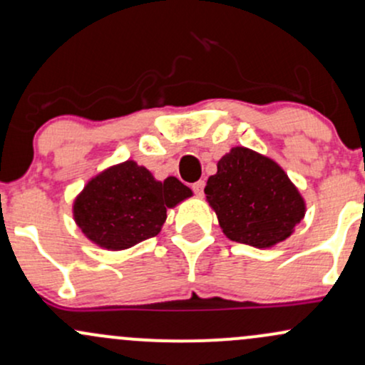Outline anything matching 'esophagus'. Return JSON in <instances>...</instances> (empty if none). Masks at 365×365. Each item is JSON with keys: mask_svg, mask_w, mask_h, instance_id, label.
<instances>
[{"mask_svg": "<svg viewBox=\"0 0 365 365\" xmlns=\"http://www.w3.org/2000/svg\"><path fill=\"white\" fill-rule=\"evenodd\" d=\"M204 185H206V183H204V180H199V182H195L194 185H192V190L195 192L197 197H202V194H204Z\"/></svg>", "mask_w": 365, "mask_h": 365, "instance_id": "34e87169", "label": "esophagus"}]
</instances>
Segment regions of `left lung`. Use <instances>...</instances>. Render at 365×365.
Wrapping results in <instances>:
<instances>
[{"instance_id": "8db88e82", "label": "left lung", "mask_w": 365, "mask_h": 365, "mask_svg": "<svg viewBox=\"0 0 365 365\" xmlns=\"http://www.w3.org/2000/svg\"><path fill=\"white\" fill-rule=\"evenodd\" d=\"M230 240L269 249L287 240L305 216V200L278 163L237 145L217 161L204 188Z\"/></svg>"}]
</instances>
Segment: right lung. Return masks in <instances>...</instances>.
<instances>
[{
	"label": "right lung",
	"instance_id": "add662e5",
	"mask_svg": "<svg viewBox=\"0 0 365 365\" xmlns=\"http://www.w3.org/2000/svg\"><path fill=\"white\" fill-rule=\"evenodd\" d=\"M192 197L178 178L159 182L135 161L110 166L87 182L73 200V220L92 244L125 250L161 232L166 209Z\"/></svg>",
	"mask_w": 365,
	"mask_h": 365
}]
</instances>
